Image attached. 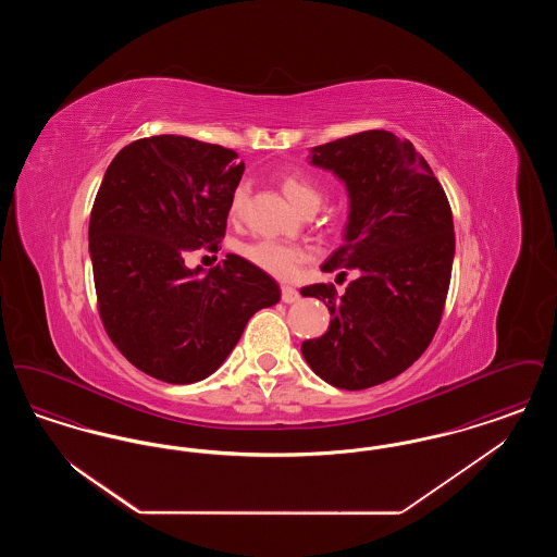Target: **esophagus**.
<instances>
[{
  "label": "esophagus",
  "instance_id": "esophagus-1",
  "mask_svg": "<svg viewBox=\"0 0 557 557\" xmlns=\"http://www.w3.org/2000/svg\"><path fill=\"white\" fill-rule=\"evenodd\" d=\"M298 298H300V292L296 290V288H290V286H282V300H284L286 305L296 302Z\"/></svg>",
  "mask_w": 557,
  "mask_h": 557
}]
</instances>
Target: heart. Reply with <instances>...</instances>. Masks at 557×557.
Listing matches in <instances>:
<instances>
[{
  "mask_svg": "<svg viewBox=\"0 0 557 557\" xmlns=\"http://www.w3.org/2000/svg\"><path fill=\"white\" fill-rule=\"evenodd\" d=\"M280 186L292 205L302 212L315 211L321 205V189L311 177L288 173L282 177ZM244 202H246V186L239 184L234 189L232 202H230V214L234 219H238L239 212L244 209ZM239 255L277 280H292L300 271V267L311 259V250L305 246L269 238L255 239L239 246Z\"/></svg>",
  "mask_w": 557,
  "mask_h": 557,
  "instance_id": "heart-1",
  "label": "heart"
}]
</instances>
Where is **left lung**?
Here are the masks:
<instances>
[{"instance_id": "1", "label": "left lung", "mask_w": 557, "mask_h": 557, "mask_svg": "<svg viewBox=\"0 0 557 557\" xmlns=\"http://www.w3.org/2000/svg\"><path fill=\"white\" fill-rule=\"evenodd\" d=\"M311 164L346 184L350 212L345 244L321 265L359 275L338 298L334 284H313L330 309L323 336L300 345L321 380L363 391L413 366L443 318L455 234L449 200L409 139L384 129L315 146Z\"/></svg>"}]
</instances>
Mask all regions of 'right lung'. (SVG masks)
<instances>
[{"label": "right lung", "mask_w": 557, "mask_h": 557, "mask_svg": "<svg viewBox=\"0 0 557 557\" xmlns=\"http://www.w3.org/2000/svg\"><path fill=\"white\" fill-rule=\"evenodd\" d=\"M184 135L135 139L108 164L89 216V255L108 338L137 370L191 384L216 370L259 309L280 300L263 269L227 255L207 273L186 255L219 250L244 162Z\"/></svg>", "instance_id": "1"}]
</instances>
